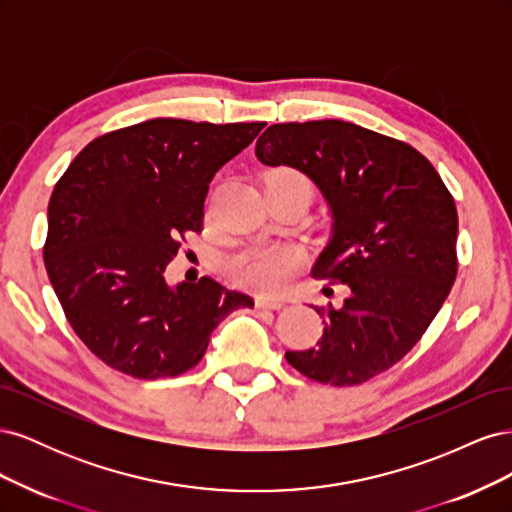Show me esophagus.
I'll return each instance as SVG.
<instances>
[{
	"instance_id": "34e87169",
	"label": "esophagus",
	"mask_w": 512,
	"mask_h": 512,
	"mask_svg": "<svg viewBox=\"0 0 512 512\" xmlns=\"http://www.w3.org/2000/svg\"><path fill=\"white\" fill-rule=\"evenodd\" d=\"M256 307H258V309H282V307H284V301H280V299L256 297Z\"/></svg>"
}]
</instances>
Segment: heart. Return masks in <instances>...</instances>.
Here are the masks:
<instances>
[{
	"mask_svg": "<svg viewBox=\"0 0 512 512\" xmlns=\"http://www.w3.org/2000/svg\"><path fill=\"white\" fill-rule=\"evenodd\" d=\"M269 179L297 183L309 192L307 179L292 168L275 170ZM303 269V254L290 245H252L226 260V273L241 288L260 294L284 292Z\"/></svg>",
	"mask_w": 512,
	"mask_h": 512,
	"instance_id": "b5f03b06",
	"label": "heart"
}]
</instances>
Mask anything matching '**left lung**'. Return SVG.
Returning a JSON list of instances; mask_svg holds the SVG:
<instances>
[{"label":"left lung","instance_id":"1","mask_svg":"<svg viewBox=\"0 0 512 512\" xmlns=\"http://www.w3.org/2000/svg\"><path fill=\"white\" fill-rule=\"evenodd\" d=\"M256 156L318 185L333 235L312 275L350 290L342 307H316V348L288 350L286 361L322 384H363L404 359L451 292L455 200L423 153L350 121L275 123Z\"/></svg>","mask_w":512,"mask_h":512}]
</instances>
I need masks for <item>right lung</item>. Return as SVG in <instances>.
Instances as JSON below:
<instances>
[{
	"label": "right lung",
	"instance_id": "1",
	"mask_svg": "<svg viewBox=\"0 0 512 512\" xmlns=\"http://www.w3.org/2000/svg\"><path fill=\"white\" fill-rule=\"evenodd\" d=\"M265 126L149 119L94 138L55 183L46 273L74 333L108 367L179 376L230 312L254 305L211 277L170 288L164 271L203 230L215 173Z\"/></svg>",
	"mask_w": 512,
	"mask_h": 512
}]
</instances>
